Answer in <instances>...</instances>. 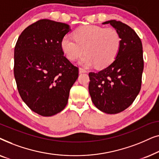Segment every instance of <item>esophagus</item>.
Wrapping results in <instances>:
<instances>
[{"mask_svg": "<svg viewBox=\"0 0 159 159\" xmlns=\"http://www.w3.org/2000/svg\"><path fill=\"white\" fill-rule=\"evenodd\" d=\"M86 70L84 69H83V68H80L79 69V73H84V72H86Z\"/></svg>", "mask_w": 159, "mask_h": 159, "instance_id": "1", "label": "esophagus"}]
</instances>
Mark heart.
<instances>
[{
    "instance_id": "1",
    "label": "heart",
    "mask_w": 159,
    "mask_h": 159,
    "mask_svg": "<svg viewBox=\"0 0 159 159\" xmlns=\"http://www.w3.org/2000/svg\"><path fill=\"white\" fill-rule=\"evenodd\" d=\"M121 38L116 30L95 25L82 26L74 32V38L64 36L61 42L63 53L74 61L83 53L79 63L85 67L103 69L114 62L120 51Z\"/></svg>"
}]
</instances>
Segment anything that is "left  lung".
Returning <instances> with one entry per match:
<instances>
[{
    "label": "left lung",
    "instance_id": "8db88e82",
    "mask_svg": "<svg viewBox=\"0 0 159 159\" xmlns=\"http://www.w3.org/2000/svg\"><path fill=\"white\" fill-rule=\"evenodd\" d=\"M110 24L120 34V51L109 66L98 72H90L89 93L95 107L106 114H114L127 108L140 93L144 67L140 38L129 26L119 21Z\"/></svg>",
    "mask_w": 159,
    "mask_h": 159
}]
</instances>
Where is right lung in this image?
<instances>
[{
  "label": "right lung",
  "mask_w": 159,
  "mask_h": 159,
  "mask_svg": "<svg viewBox=\"0 0 159 159\" xmlns=\"http://www.w3.org/2000/svg\"><path fill=\"white\" fill-rule=\"evenodd\" d=\"M70 31L67 24L41 19L21 32L15 46L14 73L19 95L43 116H53L66 107L78 78V68L61 48Z\"/></svg>",
  "instance_id": "add662e5"
}]
</instances>
